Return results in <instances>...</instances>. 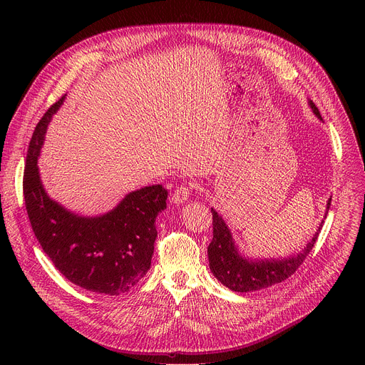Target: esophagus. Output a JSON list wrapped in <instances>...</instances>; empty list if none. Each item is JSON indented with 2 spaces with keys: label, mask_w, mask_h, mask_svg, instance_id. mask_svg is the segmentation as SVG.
I'll list each match as a JSON object with an SVG mask.
<instances>
[{
  "label": "esophagus",
  "mask_w": 365,
  "mask_h": 365,
  "mask_svg": "<svg viewBox=\"0 0 365 365\" xmlns=\"http://www.w3.org/2000/svg\"><path fill=\"white\" fill-rule=\"evenodd\" d=\"M189 193H190L189 185H180V186L175 190V193H173V196H172V202L176 203V205H182V203H185V202L189 199Z\"/></svg>",
  "instance_id": "esophagus-1"
}]
</instances>
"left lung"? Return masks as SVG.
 <instances>
[{
  "label": "left lung",
  "mask_w": 365,
  "mask_h": 365,
  "mask_svg": "<svg viewBox=\"0 0 365 365\" xmlns=\"http://www.w3.org/2000/svg\"><path fill=\"white\" fill-rule=\"evenodd\" d=\"M309 106L314 114L322 120L319 110L315 103L309 101ZM331 206V197L327 203V214ZM212 212V227L214 237L207 247V258H210V269L212 274L228 289L234 292H254L259 289H266L273 284H277L287 277H290L299 266L304 262L306 255L314 248L319 232L322 230L324 221L318 227L317 232L312 240L306 244V247L294 255L287 258H248L242 255L232 238V234L222 220V217L211 207Z\"/></svg>",
  "instance_id": "8db88e82"
}]
</instances>
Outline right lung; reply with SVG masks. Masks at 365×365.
<instances>
[{
  "instance_id": "right-lung-1",
  "label": "right lung",
  "mask_w": 365,
  "mask_h": 365,
  "mask_svg": "<svg viewBox=\"0 0 365 365\" xmlns=\"http://www.w3.org/2000/svg\"><path fill=\"white\" fill-rule=\"evenodd\" d=\"M66 95L36 125L23 179L27 215L36 238L55 267L73 284L110 296L134 287L148 272L158 237L155 218L166 210L168 190L151 185L130 192L110 212L78 215L51 199L37 160L47 125Z\"/></svg>"
}]
</instances>
